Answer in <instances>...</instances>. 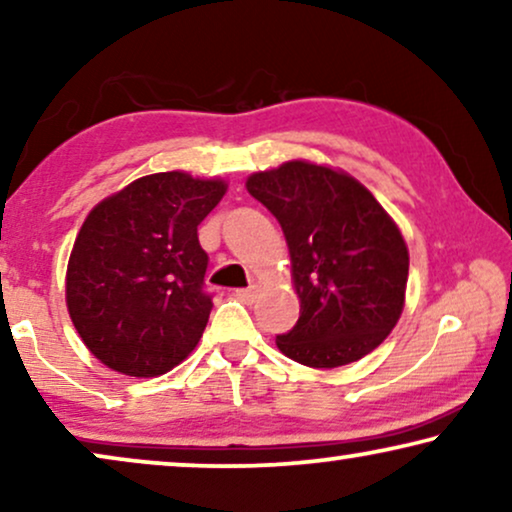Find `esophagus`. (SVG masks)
Returning a JSON list of instances; mask_svg holds the SVG:
<instances>
[{"label":"esophagus","mask_w":512,"mask_h":512,"mask_svg":"<svg viewBox=\"0 0 512 512\" xmlns=\"http://www.w3.org/2000/svg\"><path fill=\"white\" fill-rule=\"evenodd\" d=\"M235 296L244 300V303H254L256 296H258V284H251V286H247V289H240L235 293Z\"/></svg>","instance_id":"1"}]
</instances>
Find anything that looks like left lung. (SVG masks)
Wrapping results in <instances>:
<instances>
[{
  "mask_svg": "<svg viewBox=\"0 0 512 512\" xmlns=\"http://www.w3.org/2000/svg\"><path fill=\"white\" fill-rule=\"evenodd\" d=\"M291 254L300 317L279 352L310 368H338L373 352L403 312L408 247L366 186L345 172L291 160L247 179Z\"/></svg>",
  "mask_w": 512,
  "mask_h": 512,
  "instance_id": "8db88e82",
  "label": "left lung"
}]
</instances>
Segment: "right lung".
I'll list each match as a JSON object with an SVG mask.
<instances>
[{
  "instance_id": "1",
  "label": "right lung",
  "mask_w": 512,
  "mask_h": 512,
  "mask_svg": "<svg viewBox=\"0 0 512 512\" xmlns=\"http://www.w3.org/2000/svg\"><path fill=\"white\" fill-rule=\"evenodd\" d=\"M223 193L219 179L149 174L83 221L67 265V310L104 366L156 377L198 345L212 312L198 226Z\"/></svg>"
}]
</instances>
